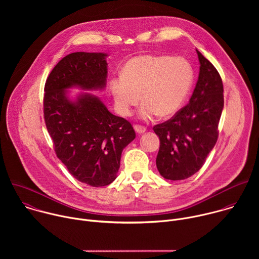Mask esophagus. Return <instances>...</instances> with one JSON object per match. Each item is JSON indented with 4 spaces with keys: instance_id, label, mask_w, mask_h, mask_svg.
I'll return each mask as SVG.
<instances>
[{
    "instance_id": "esophagus-1",
    "label": "esophagus",
    "mask_w": 259,
    "mask_h": 259,
    "mask_svg": "<svg viewBox=\"0 0 259 259\" xmlns=\"http://www.w3.org/2000/svg\"><path fill=\"white\" fill-rule=\"evenodd\" d=\"M134 130H135V132H136L137 134H142V133H144V132L146 131V128L141 127V126H139V125H135V126H134Z\"/></svg>"
}]
</instances>
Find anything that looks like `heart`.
<instances>
[{
    "instance_id": "obj_1",
    "label": "heart",
    "mask_w": 259,
    "mask_h": 259,
    "mask_svg": "<svg viewBox=\"0 0 259 259\" xmlns=\"http://www.w3.org/2000/svg\"><path fill=\"white\" fill-rule=\"evenodd\" d=\"M191 64L181 57L143 54L128 60L123 73L112 78L109 88L121 116L131 115L142 96L139 118L170 117L181 107L193 84Z\"/></svg>"
}]
</instances>
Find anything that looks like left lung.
<instances>
[{"label": "left lung", "instance_id": "1", "mask_svg": "<svg viewBox=\"0 0 259 259\" xmlns=\"http://www.w3.org/2000/svg\"><path fill=\"white\" fill-rule=\"evenodd\" d=\"M200 62L198 81L184 107L169 121L156 125L160 150L156 164L169 180L187 179L198 172L218 137L224 109V85L214 65L197 50Z\"/></svg>", "mask_w": 259, "mask_h": 259}]
</instances>
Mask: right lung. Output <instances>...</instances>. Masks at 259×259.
<instances>
[{"mask_svg": "<svg viewBox=\"0 0 259 259\" xmlns=\"http://www.w3.org/2000/svg\"><path fill=\"white\" fill-rule=\"evenodd\" d=\"M106 53L75 52L63 57L45 84L44 118L55 153L77 180L97 188L117 178L121 156L135 138L132 125L115 116L89 92L75 97L69 89L103 90Z\"/></svg>", "mask_w": 259, "mask_h": 259, "instance_id": "add662e5", "label": "right lung"}]
</instances>
